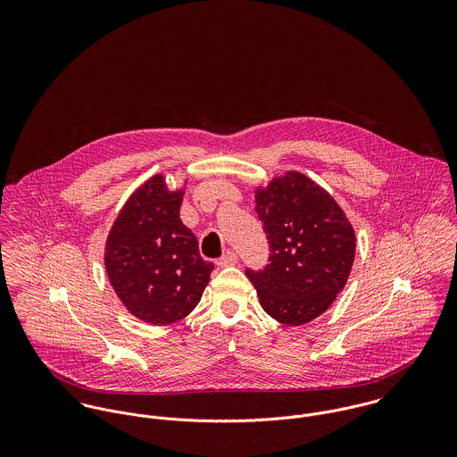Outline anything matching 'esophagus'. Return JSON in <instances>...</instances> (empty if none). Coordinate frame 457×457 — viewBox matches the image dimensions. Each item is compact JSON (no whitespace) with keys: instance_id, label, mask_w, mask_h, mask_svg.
<instances>
[{"instance_id":"obj_1","label":"esophagus","mask_w":457,"mask_h":457,"mask_svg":"<svg viewBox=\"0 0 457 457\" xmlns=\"http://www.w3.org/2000/svg\"><path fill=\"white\" fill-rule=\"evenodd\" d=\"M221 267H228V265H236L237 263V255H236V252H232V250H228V252H225V255L220 259L218 262Z\"/></svg>"}]
</instances>
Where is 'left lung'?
I'll list each match as a JSON object with an SVG mask.
<instances>
[{
    "label": "left lung",
    "instance_id": "8db88e82",
    "mask_svg": "<svg viewBox=\"0 0 457 457\" xmlns=\"http://www.w3.org/2000/svg\"><path fill=\"white\" fill-rule=\"evenodd\" d=\"M269 239V263L246 269L263 312L287 326L320 317L345 288L355 259V232L339 204L301 172L255 190Z\"/></svg>",
    "mask_w": 457,
    "mask_h": 457
}]
</instances>
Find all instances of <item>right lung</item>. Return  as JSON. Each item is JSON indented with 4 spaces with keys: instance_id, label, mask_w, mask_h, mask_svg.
<instances>
[{
    "instance_id": "right-lung-1",
    "label": "right lung",
    "mask_w": 457,
    "mask_h": 457,
    "mask_svg": "<svg viewBox=\"0 0 457 457\" xmlns=\"http://www.w3.org/2000/svg\"><path fill=\"white\" fill-rule=\"evenodd\" d=\"M183 195V188L169 190L165 176L149 178L125 202L105 241V270L116 295L151 326L188 317L212 270L179 218Z\"/></svg>"
}]
</instances>
